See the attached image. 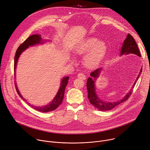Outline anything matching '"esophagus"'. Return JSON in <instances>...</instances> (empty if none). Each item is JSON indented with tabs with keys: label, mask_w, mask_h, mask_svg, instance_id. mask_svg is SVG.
Wrapping results in <instances>:
<instances>
[{
	"label": "esophagus",
	"mask_w": 150,
	"mask_h": 150,
	"mask_svg": "<svg viewBox=\"0 0 150 150\" xmlns=\"http://www.w3.org/2000/svg\"><path fill=\"white\" fill-rule=\"evenodd\" d=\"M78 78L81 79V80H85L86 79V75L84 74H82V73H79L77 75Z\"/></svg>",
	"instance_id": "obj_1"
}]
</instances>
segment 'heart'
Listing matches in <instances>:
<instances>
[{
    "mask_svg": "<svg viewBox=\"0 0 150 150\" xmlns=\"http://www.w3.org/2000/svg\"><path fill=\"white\" fill-rule=\"evenodd\" d=\"M108 51V46L103 41L96 38H90L80 44L75 50L76 54L84 56L83 63L84 66L92 69L96 67L103 60ZM71 62H75L74 57H71Z\"/></svg>",
    "mask_w": 150,
    "mask_h": 150,
    "instance_id": "b5f03b06",
    "label": "heart"
}]
</instances>
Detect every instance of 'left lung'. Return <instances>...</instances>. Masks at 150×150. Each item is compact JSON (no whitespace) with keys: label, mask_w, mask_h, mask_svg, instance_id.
<instances>
[{"label":"left lung","mask_w":150,"mask_h":150,"mask_svg":"<svg viewBox=\"0 0 150 150\" xmlns=\"http://www.w3.org/2000/svg\"><path fill=\"white\" fill-rule=\"evenodd\" d=\"M129 54H135L139 57H141V53L139 52L138 47L137 44V42H135L134 38L130 35L128 34L127 36V38L124 40L123 44L122 45V47L121 48L120 50V56H121L122 55H127ZM102 69V67L97 69L94 71L92 72L90 74V77H89L87 81V88L88 91V99L90 102V103L94 106L95 108H97L98 110L102 111H110L111 110H112L113 108L120 105V103L125 102L127 100L130 95L132 94V88L134 87V85L136 84V83L137 82L138 79L139 78V75H141V73L142 72V68L141 69L139 73L134 81V83L133 84V86L132 88L130 90V91L125 95L124 98H122L121 99L115 101V102H106L103 100L100 99L96 93V85H95V81H96V79L99 76L101 71Z\"/></svg>","instance_id":"obj_1"}]
</instances>
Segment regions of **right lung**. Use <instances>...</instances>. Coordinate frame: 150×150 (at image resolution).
I'll return each instance as SVG.
<instances>
[{
	"label": "right lung",
	"instance_id": "obj_1",
	"mask_svg": "<svg viewBox=\"0 0 150 150\" xmlns=\"http://www.w3.org/2000/svg\"><path fill=\"white\" fill-rule=\"evenodd\" d=\"M50 41L49 40H42L41 38V35H33L30 36H29L28 39H27L25 41L23 44H21L18 49L17 50L16 53V56L14 57V74L16 75V67H17V64L18 62V60L19 59L20 56L21 54V53L25 51L27 48H28L29 47L31 46H34L37 44H43L47 42ZM69 76H65L62 79L61 81V84L60 88L55 96V97L54 98L53 100L47 104V105L43 106H36L34 105H31L30 103H28L29 106L34 108L35 110L42 112H50L52 111L55 110L60 105V104L62 103V101L64 98V94L65 91V88L67 84L68 83V79H69ZM16 88L17 90V92L18 94L19 95V96L24 100L26 101V100L22 96V95L20 93L17 84L16 83Z\"/></svg>",
	"mask_w": 150,
	"mask_h": 150
}]
</instances>
